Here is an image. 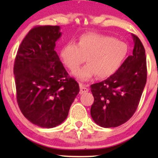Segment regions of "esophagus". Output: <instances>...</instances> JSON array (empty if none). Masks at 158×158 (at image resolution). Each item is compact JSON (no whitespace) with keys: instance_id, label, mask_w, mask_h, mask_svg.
<instances>
[{"instance_id":"obj_1","label":"esophagus","mask_w":158,"mask_h":158,"mask_svg":"<svg viewBox=\"0 0 158 158\" xmlns=\"http://www.w3.org/2000/svg\"><path fill=\"white\" fill-rule=\"evenodd\" d=\"M79 87H80V94L89 92V89L87 88L85 85H83V84H80V85H79Z\"/></svg>"}]
</instances>
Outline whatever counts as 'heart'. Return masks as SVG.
<instances>
[{
    "label": "heart",
    "instance_id": "b5f03b06",
    "mask_svg": "<svg viewBox=\"0 0 158 158\" xmlns=\"http://www.w3.org/2000/svg\"><path fill=\"white\" fill-rule=\"evenodd\" d=\"M128 46L123 41L107 35L87 33L82 35L77 44H66L60 51V57L66 67L74 71L85 61L86 65L73 73L75 77L86 82L96 76L109 78L122 66L128 54Z\"/></svg>",
    "mask_w": 158,
    "mask_h": 158
}]
</instances>
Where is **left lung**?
<instances>
[{
    "label": "left lung",
    "mask_w": 158,
    "mask_h": 158,
    "mask_svg": "<svg viewBox=\"0 0 158 158\" xmlns=\"http://www.w3.org/2000/svg\"><path fill=\"white\" fill-rule=\"evenodd\" d=\"M134 49L114 74L91 85L94 102L91 116L103 128H114L128 122L138 108L147 81L145 49L132 34Z\"/></svg>",
    "instance_id": "obj_1"
}]
</instances>
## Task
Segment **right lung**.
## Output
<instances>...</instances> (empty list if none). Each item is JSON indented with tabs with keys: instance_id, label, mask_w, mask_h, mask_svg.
Returning a JSON list of instances; mask_svg holds the SVG:
<instances>
[{
	"instance_id": "add662e5",
	"label": "right lung",
	"mask_w": 158,
	"mask_h": 158,
	"mask_svg": "<svg viewBox=\"0 0 158 158\" xmlns=\"http://www.w3.org/2000/svg\"><path fill=\"white\" fill-rule=\"evenodd\" d=\"M59 26H36L27 34L14 65L17 101L27 119L41 128H54L67 118L79 92L55 51Z\"/></svg>"
}]
</instances>
